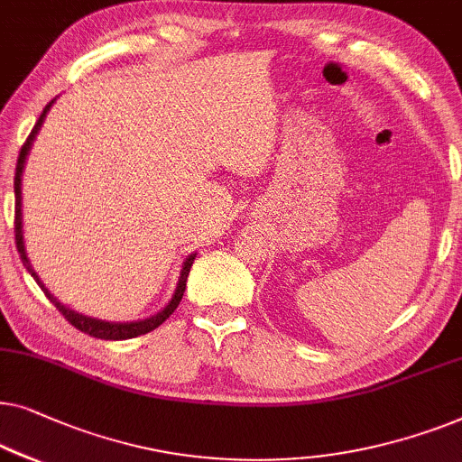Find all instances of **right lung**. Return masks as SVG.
I'll list each match as a JSON object with an SVG mask.
<instances>
[{"mask_svg": "<svg viewBox=\"0 0 462 462\" xmlns=\"http://www.w3.org/2000/svg\"><path fill=\"white\" fill-rule=\"evenodd\" d=\"M54 100H51L48 106L43 108V113L39 115V119L35 123L33 132L29 134L27 142H24L23 148H21V154H18V163H16V173H14V194H16V211H14V234H16V249L21 253V259L24 263V268L29 270V274L35 278V282L42 287V291L45 293V297L50 299L51 303L56 305V310L60 311V314L67 318V320L73 324L75 328H79L81 333H86L89 337H96V339H106V341H123V339H134V337L138 335H146L151 333V330L159 328L161 324H163L169 316L173 314V310L178 308L181 297H184V291H186V281H188V274H190V268H192V262L194 257H197V253H192V255L186 257L184 265H181V272H180V278H178V287H175V293L171 297V301H169L163 310L159 311V314H154L151 318H146V320H138V322H106V320H98V318H89V316H83V314H77L75 310L67 308V305H62L58 299L50 293L48 289H45V284L42 282V278L37 276V272L33 270V265H31L29 257H27V249H24V236H23V171H24V163H27V154L31 151V146H33V140L39 129L43 125V119L45 115H48V110Z\"/></svg>", "mask_w": 462, "mask_h": 462, "instance_id": "1", "label": "right lung"}]
</instances>
